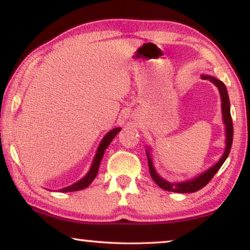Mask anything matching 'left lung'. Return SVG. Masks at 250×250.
I'll use <instances>...</instances> for the list:
<instances>
[{
	"label": "left lung",
	"mask_w": 250,
	"mask_h": 250,
	"mask_svg": "<svg viewBox=\"0 0 250 250\" xmlns=\"http://www.w3.org/2000/svg\"><path fill=\"white\" fill-rule=\"evenodd\" d=\"M202 79L209 80L210 83H213L215 86L218 88L219 94H221V100H222V113H223V121L224 125H225V131H226V147L225 152L221 159H219L218 162L215 164V166L211 167L208 170L202 173L201 175L196 176L195 179H192L189 181L185 182H168L161 177L158 173H156L155 168L153 167V163H152V155L150 153V149L146 147V158H147V163H149V171L151 177L153 179L158 186L161 188H163L164 191L168 192H174V193H194L200 191L201 188H204V186L208 183V182L213 179V176L216 174L217 171L221 168L223 163L225 162L228 154L230 152V147L232 145V135H234V128H232V121H231V116H230V104H229V98H228L227 89L221 80L211 77V76H206L202 75Z\"/></svg>",
	"instance_id": "left-lung-1"
}]
</instances>
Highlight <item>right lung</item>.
Wrapping results in <instances>:
<instances>
[{
	"mask_svg": "<svg viewBox=\"0 0 250 250\" xmlns=\"http://www.w3.org/2000/svg\"><path fill=\"white\" fill-rule=\"evenodd\" d=\"M120 130H121V128H115V129H112L111 131H109V132L104 135V139L100 142L98 149H97V153L95 155L94 161H92L90 170L88 171L87 174L84 175L82 180H79L78 182H76V183L71 184L69 186H67V188H61V189H59V192L80 191V189L86 188H88V186L90 185L91 182L94 181L95 177L97 176V173H98L99 166H100L101 160H103L104 150L107 149L108 146L110 145V143H111V141L113 140V138H115L116 135L120 132Z\"/></svg>",
	"mask_w": 250,
	"mask_h": 250,
	"instance_id": "right-lung-1",
	"label": "right lung"
}]
</instances>
